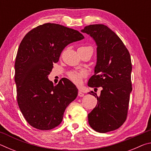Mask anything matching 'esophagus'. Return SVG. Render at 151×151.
Wrapping results in <instances>:
<instances>
[{
	"mask_svg": "<svg viewBox=\"0 0 151 151\" xmlns=\"http://www.w3.org/2000/svg\"><path fill=\"white\" fill-rule=\"evenodd\" d=\"M78 96H80V97H83V96H85V94H84V93H82L81 91H79L78 93Z\"/></svg>",
	"mask_w": 151,
	"mask_h": 151,
	"instance_id": "1",
	"label": "esophagus"
}]
</instances>
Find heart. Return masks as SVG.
Instances as JSON below:
<instances>
[{
	"label": "heart",
	"instance_id": "heart-1",
	"mask_svg": "<svg viewBox=\"0 0 151 151\" xmlns=\"http://www.w3.org/2000/svg\"><path fill=\"white\" fill-rule=\"evenodd\" d=\"M89 47H82L80 48H86ZM68 76L71 81L76 85H81L82 79L86 76V73L85 71H72L68 74Z\"/></svg>",
	"mask_w": 151,
	"mask_h": 151
}]
</instances>
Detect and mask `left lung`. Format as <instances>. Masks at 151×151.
Returning a JSON list of instances; mask_svg holds the SVG:
<instances>
[{"mask_svg":"<svg viewBox=\"0 0 151 151\" xmlns=\"http://www.w3.org/2000/svg\"><path fill=\"white\" fill-rule=\"evenodd\" d=\"M81 32L91 36L97 47L94 75L88 86L102 88L99 96L91 92L98 102L88 114L89 125L99 132L114 131L127 116L132 91L131 56L121 39L106 25L91 24Z\"/></svg>","mask_w":151,"mask_h":151,"instance_id":"8db88e82","label":"left lung"}]
</instances>
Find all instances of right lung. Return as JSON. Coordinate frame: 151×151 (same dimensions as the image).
Segmentation results:
<instances>
[{
    "instance_id": "right-lung-1",
    "label": "right lung",
    "mask_w": 151,
    "mask_h": 151,
    "mask_svg": "<svg viewBox=\"0 0 151 151\" xmlns=\"http://www.w3.org/2000/svg\"><path fill=\"white\" fill-rule=\"evenodd\" d=\"M84 38L78 30L46 23L29 31L20 42L14 64L17 102L34 128L46 131L59 125L66 108L77 96L70 80L63 78L53 86L48 76L64 48Z\"/></svg>"
}]
</instances>
